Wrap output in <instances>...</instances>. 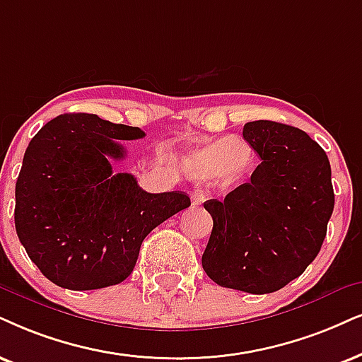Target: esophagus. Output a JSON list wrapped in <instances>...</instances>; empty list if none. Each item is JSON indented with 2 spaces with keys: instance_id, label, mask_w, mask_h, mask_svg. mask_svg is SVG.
I'll return each mask as SVG.
<instances>
[{
  "instance_id": "esophagus-1",
  "label": "esophagus",
  "mask_w": 362,
  "mask_h": 362,
  "mask_svg": "<svg viewBox=\"0 0 362 362\" xmlns=\"http://www.w3.org/2000/svg\"><path fill=\"white\" fill-rule=\"evenodd\" d=\"M192 197V204L194 205H202L205 202V194L202 190H194L190 194Z\"/></svg>"
}]
</instances>
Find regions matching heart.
<instances>
[{"label":"heart","mask_w":362,"mask_h":362,"mask_svg":"<svg viewBox=\"0 0 362 362\" xmlns=\"http://www.w3.org/2000/svg\"><path fill=\"white\" fill-rule=\"evenodd\" d=\"M185 163L202 180L217 177L222 185H232L249 170L250 150L240 140L218 139L190 150Z\"/></svg>","instance_id":"1"}]
</instances>
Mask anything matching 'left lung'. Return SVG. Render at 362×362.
<instances>
[{
  "label": "left lung",
  "instance_id": "left-lung-1",
  "mask_svg": "<svg viewBox=\"0 0 362 362\" xmlns=\"http://www.w3.org/2000/svg\"><path fill=\"white\" fill-rule=\"evenodd\" d=\"M242 135L260 163L222 202L204 204L214 227L202 267L218 286L269 294L299 277L321 250L334 210L331 165L296 127L257 120Z\"/></svg>",
  "mask_w": 362,
  "mask_h": 362
}]
</instances>
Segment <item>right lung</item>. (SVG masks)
<instances>
[{
	"label": "right lung",
	"instance_id": "obj_1",
	"mask_svg": "<svg viewBox=\"0 0 362 362\" xmlns=\"http://www.w3.org/2000/svg\"><path fill=\"white\" fill-rule=\"evenodd\" d=\"M139 127L91 113L53 118L31 139L16 180L18 239L41 274L71 291L115 286L130 276L155 227L190 205L185 192L148 194L132 173H113L118 140Z\"/></svg>",
	"mask_w": 362,
	"mask_h": 362
}]
</instances>
